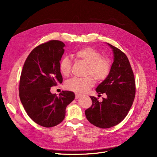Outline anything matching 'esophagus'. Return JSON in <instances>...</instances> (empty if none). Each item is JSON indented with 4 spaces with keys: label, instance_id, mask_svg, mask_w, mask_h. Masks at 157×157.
Returning a JSON list of instances; mask_svg holds the SVG:
<instances>
[{
    "label": "esophagus",
    "instance_id": "obj_1",
    "mask_svg": "<svg viewBox=\"0 0 157 157\" xmlns=\"http://www.w3.org/2000/svg\"><path fill=\"white\" fill-rule=\"evenodd\" d=\"M80 96H80V94H77V93L75 94V98H76V99H78V98H79Z\"/></svg>",
    "mask_w": 157,
    "mask_h": 157
}]
</instances>
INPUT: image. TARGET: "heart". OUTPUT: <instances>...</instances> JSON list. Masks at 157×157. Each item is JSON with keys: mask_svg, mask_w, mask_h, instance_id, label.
Listing matches in <instances>:
<instances>
[{"mask_svg": "<svg viewBox=\"0 0 157 157\" xmlns=\"http://www.w3.org/2000/svg\"><path fill=\"white\" fill-rule=\"evenodd\" d=\"M74 55L77 59L88 64L86 74L91 76L82 78L74 77L69 80L65 83V88L68 90L82 94L94 86L95 80L93 76L98 82H102L109 77L111 70L110 61L102 57L96 49L90 46L84 47L76 51ZM71 59L68 57H64L59 63L61 73L65 77H68L71 73Z\"/></svg>", "mask_w": 157, "mask_h": 157, "instance_id": "heart-1", "label": "heart"}]
</instances>
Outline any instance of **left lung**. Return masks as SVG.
<instances>
[{
    "label": "left lung",
    "instance_id": "left-lung-1",
    "mask_svg": "<svg viewBox=\"0 0 157 157\" xmlns=\"http://www.w3.org/2000/svg\"><path fill=\"white\" fill-rule=\"evenodd\" d=\"M114 53V61L109 77L96 89L99 94L105 93L107 98L90 97L92 104L85 111L87 120L96 127L109 128L119 124L128 115L134 100V75L126 55L109 44Z\"/></svg>",
    "mask_w": 157,
    "mask_h": 157
}]
</instances>
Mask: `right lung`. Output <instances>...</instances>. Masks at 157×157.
<instances>
[{
    "instance_id": "1",
    "label": "right lung",
    "mask_w": 157,
    "mask_h": 157,
    "mask_svg": "<svg viewBox=\"0 0 157 157\" xmlns=\"http://www.w3.org/2000/svg\"><path fill=\"white\" fill-rule=\"evenodd\" d=\"M64 46L63 42L51 40L35 47L27 56L20 76L22 105L33 121L46 128L62 122L66 107L75 99L71 91H62L59 96L50 92L52 86L63 82L59 63Z\"/></svg>"
}]
</instances>
